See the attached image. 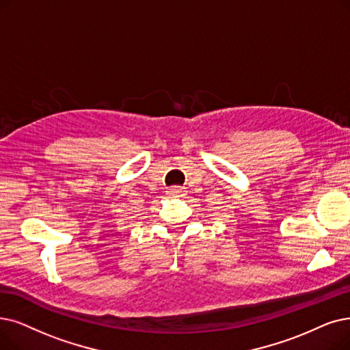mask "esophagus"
<instances>
[{
  "label": "esophagus",
  "mask_w": 350,
  "mask_h": 350,
  "mask_svg": "<svg viewBox=\"0 0 350 350\" xmlns=\"http://www.w3.org/2000/svg\"><path fill=\"white\" fill-rule=\"evenodd\" d=\"M183 192H184V189L179 188V187H172V188L167 189V193H171V195H179V193H183Z\"/></svg>",
  "instance_id": "34e87169"
}]
</instances>
